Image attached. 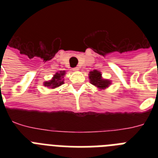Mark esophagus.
Returning <instances> with one entry per match:
<instances>
[{
  "label": "esophagus",
  "instance_id": "obj_1",
  "mask_svg": "<svg viewBox=\"0 0 158 158\" xmlns=\"http://www.w3.org/2000/svg\"><path fill=\"white\" fill-rule=\"evenodd\" d=\"M73 70L77 71V70H79V68H78V67H74V68H73Z\"/></svg>",
  "mask_w": 158,
  "mask_h": 158
}]
</instances>
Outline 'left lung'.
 Returning <instances> with one entry per match:
<instances>
[{"label": "left lung", "instance_id": "obj_1", "mask_svg": "<svg viewBox=\"0 0 158 158\" xmlns=\"http://www.w3.org/2000/svg\"><path fill=\"white\" fill-rule=\"evenodd\" d=\"M89 79H90L91 84H93V85L96 86V87L100 88V89H105L111 83L109 81L102 79L101 73L97 70H93V72H90Z\"/></svg>", "mask_w": 158, "mask_h": 158}]
</instances>
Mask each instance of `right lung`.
<instances>
[{
  "mask_svg": "<svg viewBox=\"0 0 158 158\" xmlns=\"http://www.w3.org/2000/svg\"><path fill=\"white\" fill-rule=\"evenodd\" d=\"M64 74H65V71H63V72L60 71L59 73H58L54 75L52 80L50 81L45 82L44 85L47 86V87L52 88V89H54V88L62 85V84L64 83L63 81H62V78H63Z\"/></svg>",
  "mask_w": 158,
  "mask_h": 158,
  "instance_id": "obj_1",
  "label": "right lung"
}]
</instances>
